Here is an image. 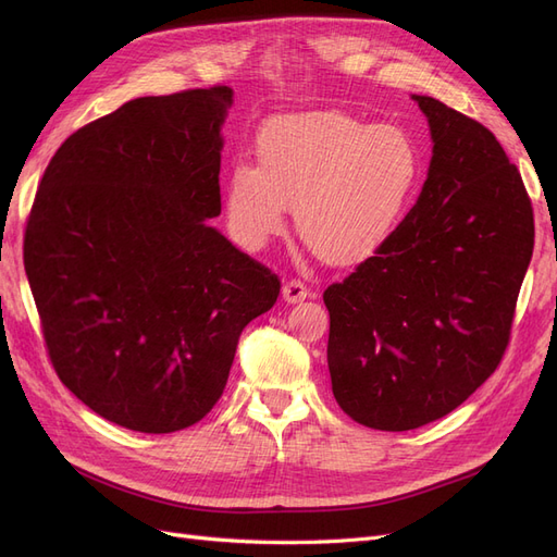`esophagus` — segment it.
I'll use <instances>...</instances> for the list:
<instances>
[{"mask_svg":"<svg viewBox=\"0 0 557 557\" xmlns=\"http://www.w3.org/2000/svg\"><path fill=\"white\" fill-rule=\"evenodd\" d=\"M309 297V288L299 278H290L283 283V299L288 305H297V301H305Z\"/></svg>","mask_w":557,"mask_h":557,"instance_id":"obj_1","label":"esophagus"}]
</instances>
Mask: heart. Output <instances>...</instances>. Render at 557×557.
I'll use <instances>...</instances> for the list:
<instances>
[{
	"label": "heart",
	"instance_id": "heart-1",
	"mask_svg": "<svg viewBox=\"0 0 557 557\" xmlns=\"http://www.w3.org/2000/svg\"><path fill=\"white\" fill-rule=\"evenodd\" d=\"M423 170V153L399 125L342 111L281 115L258 134L256 166L239 162L227 174V225L256 250L281 234L293 207L299 237L318 258L352 264L393 237Z\"/></svg>",
	"mask_w": 557,
	"mask_h": 557
}]
</instances>
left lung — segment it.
I'll return each instance as SVG.
<instances>
[{
  "label": "left lung",
  "instance_id": "obj_1",
  "mask_svg": "<svg viewBox=\"0 0 557 557\" xmlns=\"http://www.w3.org/2000/svg\"><path fill=\"white\" fill-rule=\"evenodd\" d=\"M413 99L434 141L423 190L393 237L323 293L334 399L385 432L444 418L495 372L534 248L530 195L495 134Z\"/></svg>",
  "mask_w": 557,
  "mask_h": 557
}]
</instances>
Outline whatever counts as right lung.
Here are the masks:
<instances>
[{"label":"right lung","instance_id":"obj_1","mask_svg":"<svg viewBox=\"0 0 557 557\" xmlns=\"http://www.w3.org/2000/svg\"><path fill=\"white\" fill-rule=\"evenodd\" d=\"M232 88L139 97L50 158L25 227V274L55 374L95 413L185 430L221 399L239 334L278 276L234 248L221 215Z\"/></svg>","mask_w":557,"mask_h":557}]
</instances>
